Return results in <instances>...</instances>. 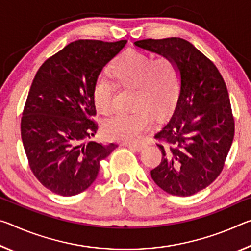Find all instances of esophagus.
I'll list each match as a JSON object with an SVG mask.
<instances>
[{
  "label": "esophagus",
  "mask_w": 251,
  "mask_h": 251,
  "mask_svg": "<svg viewBox=\"0 0 251 251\" xmlns=\"http://www.w3.org/2000/svg\"><path fill=\"white\" fill-rule=\"evenodd\" d=\"M125 146L128 147V149L136 151V152H141V151L144 149V145H137V144H125Z\"/></svg>",
  "instance_id": "1"
}]
</instances>
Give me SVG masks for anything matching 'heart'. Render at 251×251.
<instances>
[{"label": "heart", "mask_w": 251, "mask_h": 251, "mask_svg": "<svg viewBox=\"0 0 251 251\" xmlns=\"http://www.w3.org/2000/svg\"><path fill=\"white\" fill-rule=\"evenodd\" d=\"M111 74L122 88L134 89L129 114H117L102 123V134L110 141L134 142L151 125L150 114L162 117L176 104L180 90V70L169 55L152 58L129 50L122 53L111 67ZM116 83L100 75L94 86V101L98 113L114 110Z\"/></svg>", "instance_id": "b5f03b06"}]
</instances>
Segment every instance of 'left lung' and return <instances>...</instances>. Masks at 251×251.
Wrapping results in <instances>:
<instances>
[{"label": "left lung", "mask_w": 251, "mask_h": 251, "mask_svg": "<svg viewBox=\"0 0 251 251\" xmlns=\"http://www.w3.org/2000/svg\"><path fill=\"white\" fill-rule=\"evenodd\" d=\"M134 45L169 55L180 70V94L169 123L155 134L162 152L151 176L172 196L205 189L224 169L234 136L228 89L214 63L181 38L145 39Z\"/></svg>", "instance_id": "left-lung-1"}]
</instances>
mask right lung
Wrapping results in <instances>:
<instances>
[{"instance_id": "obj_1", "label": "right lung", "mask_w": 251, "mask_h": 251, "mask_svg": "<svg viewBox=\"0 0 251 251\" xmlns=\"http://www.w3.org/2000/svg\"><path fill=\"white\" fill-rule=\"evenodd\" d=\"M77 40L43 62L31 85L21 118L30 169L51 192L71 197L96 180L99 163L116 149L88 141L98 125L94 86L101 70L126 45Z\"/></svg>"}]
</instances>
